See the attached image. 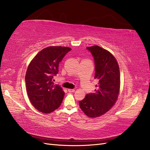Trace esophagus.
<instances>
[{
    "label": "esophagus",
    "mask_w": 150,
    "mask_h": 150,
    "mask_svg": "<svg viewBox=\"0 0 150 150\" xmlns=\"http://www.w3.org/2000/svg\"><path fill=\"white\" fill-rule=\"evenodd\" d=\"M75 89H68V91L69 92V93H74V92H75Z\"/></svg>",
    "instance_id": "34e87169"
}]
</instances>
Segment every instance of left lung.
<instances>
[{
  "instance_id": "obj_1",
  "label": "left lung",
  "mask_w": 150,
  "mask_h": 150,
  "mask_svg": "<svg viewBox=\"0 0 150 150\" xmlns=\"http://www.w3.org/2000/svg\"><path fill=\"white\" fill-rule=\"evenodd\" d=\"M95 63L94 79L99 80L94 93L87 94L79 101L80 108L87 117L104 115L116 103L120 88V73L117 59L112 53L98 45L87 47Z\"/></svg>"
}]
</instances>
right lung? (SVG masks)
<instances>
[{"label":"right lung","instance_id":"right-lung-1","mask_svg":"<svg viewBox=\"0 0 150 150\" xmlns=\"http://www.w3.org/2000/svg\"><path fill=\"white\" fill-rule=\"evenodd\" d=\"M68 47L49 46L38 52L30 61L25 75L26 91L30 102L44 113L54 112L60 106L64 92L53 83L57 74L59 64L71 51Z\"/></svg>","mask_w":150,"mask_h":150}]
</instances>
